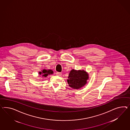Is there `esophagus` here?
I'll list each match as a JSON object with an SVG mask.
<instances>
[{
    "mask_svg": "<svg viewBox=\"0 0 130 130\" xmlns=\"http://www.w3.org/2000/svg\"><path fill=\"white\" fill-rule=\"evenodd\" d=\"M56 75H57V76H61L62 75V74H61V73H60V72H57V73H56Z\"/></svg>",
    "mask_w": 130,
    "mask_h": 130,
    "instance_id": "obj_1",
    "label": "esophagus"
}]
</instances>
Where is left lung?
I'll return each mask as SVG.
<instances>
[{
  "label": "left lung",
  "mask_w": 130,
  "mask_h": 130,
  "mask_svg": "<svg viewBox=\"0 0 130 130\" xmlns=\"http://www.w3.org/2000/svg\"><path fill=\"white\" fill-rule=\"evenodd\" d=\"M89 75L88 72L84 70H70L68 77L67 82L70 88L74 89H80L84 87L88 83Z\"/></svg>",
  "instance_id": "1"
}]
</instances>
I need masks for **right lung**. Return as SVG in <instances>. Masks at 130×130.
Returning a JSON list of instances; mask_svg holds the SVG:
<instances>
[{
    "label": "right lung",
    "mask_w": 130,
    "mask_h": 130,
    "mask_svg": "<svg viewBox=\"0 0 130 130\" xmlns=\"http://www.w3.org/2000/svg\"><path fill=\"white\" fill-rule=\"evenodd\" d=\"M53 74V71L52 70H47V69H43L42 70V71L39 72V75H41L42 77H47L49 75Z\"/></svg>",
    "instance_id": "obj_1"
}]
</instances>
